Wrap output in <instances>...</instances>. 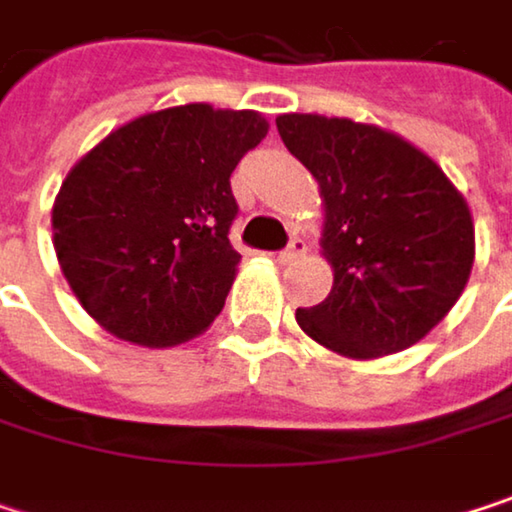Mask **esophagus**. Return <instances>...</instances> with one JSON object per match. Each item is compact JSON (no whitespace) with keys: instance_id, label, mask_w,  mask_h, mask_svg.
<instances>
[{"instance_id":"1","label":"esophagus","mask_w":512,"mask_h":512,"mask_svg":"<svg viewBox=\"0 0 512 512\" xmlns=\"http://www.w3.org/2000/svg\"><path fill=\"white\" fill-rule=\"evenodd\" d=\"M305 252H308V243H305L302 237H293V240H290V246H287L284 252H278V260H281V263H290V260L302 257Z\"/></svg>"}]
</instances>
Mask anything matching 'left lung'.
Listing matches in <instances>:
<instances>
[{
	"instance_id": "left-lung-1",
	"label": "left lung",
	"mask_w": 512,
	"mask_h": 512,
	"mask_svg": "<svg viewBox=\"0 0 512 512\" xmlns=\"http://www.w3.org/2000/svg\"><path fill=\"white\" fill-rule=\"evenodd\" d=\"M278 136L320 183L332 293L296 308L332 353L379 358L418 344L460 299L474 222L445 171L406 139L350 118L278 115Z\"/></svg>"
}]
</instances>
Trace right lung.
Returning a JSON list of instances; mask_svg holds the SVG:
<instances>
[{"mask_svg": "<svg viewBox=\"0 0 512 512\" xmlns=\"http://www.w3.org/2000/svg\"><path fill=\"white\" fill-rule=\"evenodd\" d=\"M266 130L252 109L171 106L112 130L67 171L52 246L106 332L171 347L219 317L240 263L231 174Z\"/></svg>", "mask_w": 512, "mask_h": 512, "instance_id": "right-lung-1", "label": "right lung"}]
</instances>
